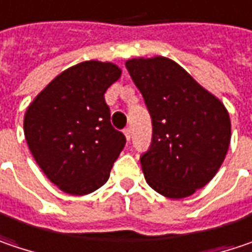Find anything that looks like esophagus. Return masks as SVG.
Instances as JSON below:
<instances>
[{"label":"esophagus","mask_w":252,"mask_h":252,"mask_svg":"<svg viewBox=\"0 0 252 252\" xmlns=\"http://www.w3.org/2000/svg\"><path fill=\"white\" fill-rule=\"evenodd\" d=\"M124 135H126V138L128 141L131 140V135H132V132H131V128H126V129H124Z\"/></svg>","instance_id":"34e87169"}]
</instances>
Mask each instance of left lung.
<instances>
[{"label": "left lung", "instance_id": "8db88e82", "mask_svg": "<svg viewBox=\"0 0 252 252\" xmlns=\"http://www.w3.org/2000/svg\"><path fill=\"white\" fill-rule=\"evenodd\" d=\"M126 67L153 121L151 145L140 158L145 180L164 197H189L213 180L227 156L228 111L170 58H132Z\"/></svg>", "mask_w": 252, "mask_h": 252}]
</instances>
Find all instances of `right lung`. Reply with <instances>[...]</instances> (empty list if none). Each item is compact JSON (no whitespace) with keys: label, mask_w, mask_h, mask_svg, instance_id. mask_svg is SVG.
<instances>
[{"label":"right lung","mask_w":252,"mask_h":252,"mask_svg":"<svg viewBox=\"0 0 252 252\" xmlns=\"http://www.w3.org/2000/svg\"><path fill=\"white\" fill-rule=\"evenodd\" d=\"M121 77L111 63L84 61L57 75L30 104L24 134L52 184L85 195L107 183L126 137L111 126L104 94Z\"/></svg>","instance_id":"add662e5"}]
</instances>
